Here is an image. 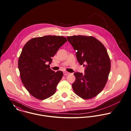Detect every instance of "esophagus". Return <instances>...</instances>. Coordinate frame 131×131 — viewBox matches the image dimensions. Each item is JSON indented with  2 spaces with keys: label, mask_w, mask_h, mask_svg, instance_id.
Instances as JSON below:
<instances>
[{
  "label": "esophagus",
  "mask_w": 131,
  "mask_h": 131,
  "mask_svg": "<svg viewBox=\"0 0 131 131\" xmlns=\"http://www.w3.org/2000/svg\"><path fill=\"white\" fill-rule=\"evenodd\" d=\"M69 74H70V73L68 72H67V71H65V72H64V75H69Z\"/></svg>",
  "instance_id": "34e87169"
}]
</instances>
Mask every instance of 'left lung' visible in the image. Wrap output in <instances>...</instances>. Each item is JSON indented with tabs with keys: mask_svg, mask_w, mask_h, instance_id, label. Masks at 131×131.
<instances>
[{
	"mask_svg": "<svg viewBox=\"0 0 131 131\" xmlns=\"http://www.w3.org/2000/svg\"><path fill=\"white\" fill-rule=\"evenodd\" d=\"M67 40L77 51L80 65L86 63L85 73H74L72 86L74 93L83 99L97 96L104 88L111 68V62L104 46L93 36L74 35Z\"/></svg>",
	"mask_w": 131,
	"mask_h": 131,
	"instance_id": "1",
	"label": "left lung"
}]
</instances>
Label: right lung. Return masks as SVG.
<instances>
[{"mask_svg": "<svg viewBox=\"0 0 131 131\" xmlns=\"http://www.w3.org/2000/svg\"><path fill=\"white\" fill-rule=\"evenodd\" d=\"M67 41L61 36L46 35L29 40L24 46L18 60L21 81L34 98L45 100L53 95L63 73L50 68L52 59Z\"/></svg>", "mask_w": 131, "mask_h": 131, "instance_id": "add662e5", "label": "right lung"}]
</instances>
